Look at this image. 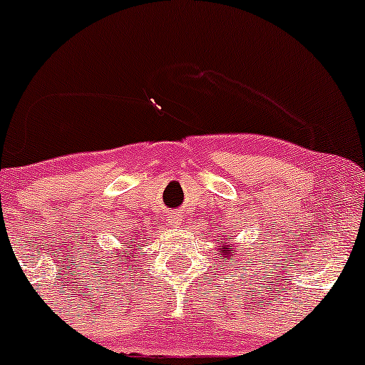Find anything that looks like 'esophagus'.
I'll return each instance as SVG.
<instances>
[{
	"label": "esophagus",
	"mask_w": 365,
	"mask_h": 365,
	"mask_svg": "<svg viewBox=\"0 0 365 365\" xmlns=\"http://www.w3.org/2000/svg\"><path fill=\"white\" fill-rule=\"evenodd\" d=\"M169 222H173V224H180V219H178V217H175V215H171V217H169Z\"/></svg>",
	"instance_id": "1"
}]
</instances>
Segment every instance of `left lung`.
Here are the masks:
<instances>
[{
  "label": "left lung",
  "instance_id": "obj_1",
  "mask_svg": "<svg viewBox=\"0 0 365 365\" xmlns=\"http://www.w3.org/2000/svg\"><path fill=\"white\" fill-rule=\"evenodd\" d=\"M217 254H219L220 259L231 261L230 264H233L235 256H237V252H231V244L227 240H224L222 245H219V249H217ZM224 263H226V261H224Z\"/></svg>",
  "mask_w": 365,
  "mask_h": 365
}]
</instances>
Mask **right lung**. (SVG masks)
<instances>
[{
  "label": "right lung",
  "mask_w": 365,
  "mask_h": 365,
  "mask_svg": "<svg viewBox=\"0 0 365 365\" xmlns=\"http://www.w3.org/2000/svg\"><path fill=\"white\" fill-rule=\"evenodd\" d=\"M132 251H134V247H132ZM113 261L114 263L113 264H116V261H118V264H128V267H130V263H132V256H130V252L128 251H123V252H118L116 256H113Z\"/></svg>",
  "instance_id": "obj_1"
}]
</instances>
